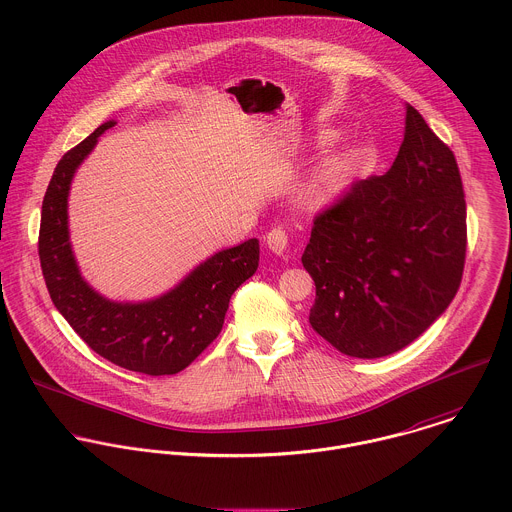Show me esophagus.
Segmentation results:
<instances>
[{"instance_id":"obj_1","label":"esophagus","mask_w":512,"mask_h":512,"mask_svg":"<svg viewBox=\"0 0 512 512\" xmlns=\"http://www.w3.org/2000/svg\"><path fill=\"white\" fill-rule=\"evenodd\" d=\"M288 232L284 230V228H274V230H270L268 234H266V244H268V248L274 252V254H278V256H282L286 250H288Z\"/></svg>"}]
</instances>
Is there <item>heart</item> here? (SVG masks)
<instances>
[{
	"instance_id": "obj_1",
	"label": "heart",
	"mask_w": 512,
	"mask_h": 512,
	"mask_svg": "<svg viewBox=\"0 0 512 512\" xmlns=\"http://www.w3.org/2000/svg\"><path fill=\"white\" fill-rule=\"evenodd\" d=\"M327 140V138H323ZM351 161L339 151L325 153L303 177L299 199L309 209H321L335 203L351 181Z\"/></svg>"
}]
</instances>
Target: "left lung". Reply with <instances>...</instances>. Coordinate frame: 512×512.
I'll return each instance as SVG.
<instances>
[{"mask_svg": "<svg viewBox=\"0 0 512 512\" xmlns=\"http://www.w3.org/2000/svg\"><path fill=\"white\" fill-rule=\"evenodd\" d=\"M463 197L451 149L408 106L390 169L355 181L313 222L301 256L315 282L311 327L357 359L388 357L416 341L461 284Z\"/></svg>", "mask_w": 512, "mask_h": 512, "instance_id": "left-lung-1", "label": "left lung"}]
</instances>
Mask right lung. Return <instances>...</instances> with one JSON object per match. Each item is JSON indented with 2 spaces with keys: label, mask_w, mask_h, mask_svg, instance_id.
<instances>
[{
  "label": "right lung",
  "mask_w": 512,
  "mask_h": 512,
  "mask_svg": "<svg viewBox=\"0 0 512 512\" xmlns=\"http://www.w3.org/2000/svg\"><path fill=\"white\" fill-rule=\"evenodd\" d=\"M114 124L104 122L55 167L41 211V270L55 307L94 353L149 376L175 374L217 339L232 293L258 270L260 244L250 238L215 252L157 297L116 301L96 292L74 256L69 193L76 169Z\"/></svg>",
  "instance_id": "add662e5"
}]
</instances>
